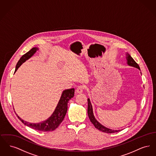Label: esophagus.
I'll return each instance as SVG.
<instances>
[{
    "mask_svg": "<svg viewBox=\"0 0 156 156\" xmlns=\"http://www.w3.org/2000/svg\"><path fill=\"white\" fill-rule=\"evenodd\" d=\"M83 87L82 86H80L76 89V94H81L82 92H83Z\"/></svg>",
    "mask_w": 156,
    "mask_h": 156,
    "instance_id": "esophagus-1",
    "label": "esophagus"
}]
</instances>
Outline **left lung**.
Instances as JSON below:
<instances>
[{
	"label": "left lung",
	"mask_w": 156,
	"mask_h": 156,
	"mask_svg": "<svg viewBox=\"0 0 156 156\" xmlns=\"http://www.w3.org/2000/svg\"><path fill=\"white\" fill-rule=\"evenodd\" d=\"M126 55L127 65L129 66H131V67L136 68L139 69V70H140L139 65L135 62V61L133 59V58L130 56V55L128 52H126ZM88 115L90 121L92 122V123L99 130L102 131V132L107 133H112L118 132L119 131H120V130H113V129H109V128L104 126V125H102V124H101L97 120L96 118H95V116H94V113H93V109H92V104L90 103L89 98L88 99Z\"/></svg>",
	"instance_id": "left-lung-1"
}]
</instances>
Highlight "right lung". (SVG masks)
I'll list each match as a JSON object with an SVG mask.
<instances>
[{
  "label": "right lung",
  "instance_id": "add662e5",
  "mask_svg": "<svg viewBox=\"0 0 156 156\" xmlns=\"http://www.w3.org/2000/svg\"><path fill=\"white\" fill-rule=\"evenodd\" d=\"M38 50V48L37 47H34L31 48L29 51L24 54L20 58V59L19 60L16 66L15 73L23 62H24L26 60L30 58ZM74 88L64 90L62 92V95L59 99V102L51 116H50L47 120L41 122L37 123H29L28 122L24 121L23 119L20 118L16 113V114L17 118L20 119V120L23 124L30 127L34 130H37L41 132H50L54 130L58 127L59 124H61V123L64 119V117L67 112L68 101L74 96Z\"/></svg>",
  "mask_w": 156,
  "mask_h": 156
}]
</instances>
